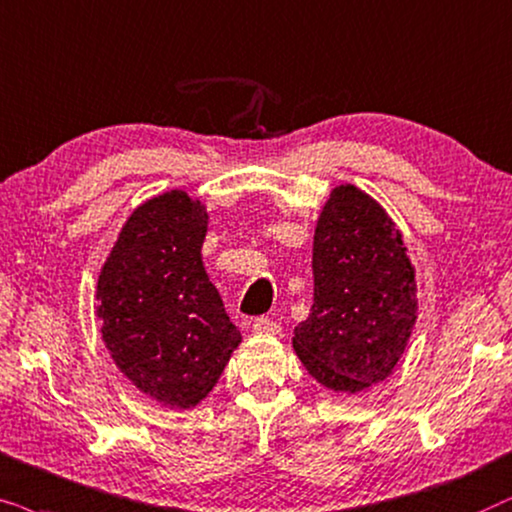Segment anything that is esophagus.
Instances as JSON below:
<instances>
[{
  "label": "esophagus",
  "mask_w": 512,
  "mask_h": 512,
  "mask_svg": "<svg viewBox=\"0 0 512 512\" xmlns=\"http://www.w3.org/2000/svg\"><path fill=\"white\" fill-rule=\"evenodd\" d=\"M252 332H257V335H278V332H281V325L274 323V320L267 316H260L252 320Z\"/></svg>",
  "instance_id": "34e87169"
}]
</instances>
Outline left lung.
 <instances>
[{"mask_svg":"<svg viewBox=\"0 0 512 512\" xmlns=\"http://www.w3.org/2000/svg\"><path fill=\"white\" fill-rule=\"evenodd\" d=\"M313 304L292 349L318 384L360 393L395 370L417 323L403 234L356 185L330 192L313 234Z\"/></svg>","mask_w":512,"mask_h":512,"instance_id":"left-lung-1","label":"left lung"}]
</instances>
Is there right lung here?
<instances>
[{
	"mask_svg": "<svg viewBox=\"0 0 512 512\" xmlns=\"http://www.w3.org/2000/svg\"><path fill=\"white\" fill-rule=\"evenodd\" d=\"M206 231V206L182 189L147 199L121 227L95 290L109 356L170 410L199 405L241 344L203 267Z\"/></svg>",
	"mask_w": 512,
	"mask_h": 512,
	"instance_id": "obj_1",
	"label": "right lung"
}]
</instances>
